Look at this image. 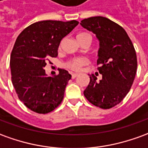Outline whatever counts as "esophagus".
<instances>
[{"instance_id": "34e87169", "label": "esophagus", "mask_w": 148, "mask_h": 148, "mask_svg": "<svg viewBox=\"0 0 148 148\" xmlns=\"http://www.w3.org/2000/svg\"><path fill=\"white\" fill-rule=\"evenodd\" d=\"M77 75H78V74H76V73H72V74H71V77H72V78H75L76 77H77Z\"/></svg>"}]
</instances>
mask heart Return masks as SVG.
I'll return each instance as SVG.
<instances>
[{
  "mask_svg": "<svg viewBox=\"0 0 148 148\" xmlns=\"http://www.w3.org/2000/svg\"><path fill=\"white\" fill-rule=\"evenodd\" d=\"M85 34H80L77 35V37ZM88 60L85 58H82V57L74 58H72V59L67 62L66 63V67H67L68 69H70L71 71H78L81 70L82 67L86 66V64H88Z\"/></svg>",
  "mask_w": 148,
  "mask_h": 148,
  "instance_id": "b5f03b06",
  "label": "heart"
}]
</instances>
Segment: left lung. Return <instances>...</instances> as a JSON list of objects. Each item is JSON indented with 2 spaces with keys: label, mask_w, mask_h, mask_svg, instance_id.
<instances>
[{
  "label": "left lung",
  "mask_w": 148,
  "mask_h": 148,
  "mask_svg": "<svg viewBox=\"0 0 148 148\" xmlns=\"http://www.w3.org/2000/svg\"><path fill=\"white\" fill-rule=\"evenodd\" d=\"M81 25L96 35L99 41L97 65L103 78L90 75L84 96L93 105L110 109L124 99L132 87L137 70L134 45L124 29L104 16H92Z\"/></svg>",
  "instance_id": "left-lung-1"
}]
</instances>
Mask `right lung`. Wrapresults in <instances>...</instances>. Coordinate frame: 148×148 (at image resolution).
Masks as SVG:
<instances>
[{"label":"right lung","mask_w":148,"mask_h":148,"mask_svg":"<svg viewBox=\"0 0 148 148\" xmlns=\"http://www.w3.org/2000/svg\"><path fill=\"white\" fill-rule=\"evenodd\" d=\"M78 21H42L25 28L16 38L10 56L12 82L16 95L29 109L38 114L51 112L59 106L71 75L63 69L47 77L44 67L58 56L62 39Z\"/></svg>","instance_id":"right-lung-1"}]
</instances>
